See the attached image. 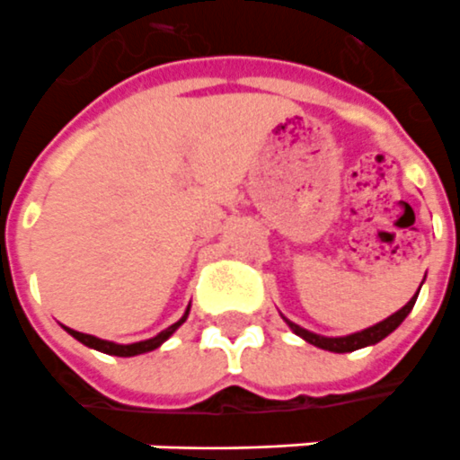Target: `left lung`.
<instances>
[{
	"label": "left lung",
	"mask_w": 460,
	"mask_h": 460,
	"mask_svg": "<svg viewBox=\"0 0 460 460\" xmlns=\"http://www.w3.org/2000/svg\"><path fill=\"white\" fill-rule=\"evenodd\" d=\"M417 295H420V290H417ZM417 295H414V297H411L402 309H397L394 314H390L387 319H383V322H377L376 326H368V329H363V332H356V334L336 336V339H332V336L312 334V332L302 329V326L295 324V322H290V319H285V322L290 324V329L295 332V334L302 336V339L312 343V346H319V349H324V351H334V353L358 351V349H363V346H373V343L383 341L387 334H393L394 329H397V326L404 322V316L411 312L414 302H417Z\"/></svg>",
	"instance_id": "1"
}]
</instances>
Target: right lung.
I'll return each mask as SVG.
<instances>
[{
  "label": "right lung",
  "mask_w": 460,
  "mask_h": 460,
  "mask_svg": "<svg viewBox=\"0 0 460 460\" xmlns=\"http://www.w3.org/2000/svg\"><path fill=\"white\" fill-rule=\"evenodd\" d=\"M187 314H190V307H187V312L182 314V319H180V322H175L172 326H168L165 332H161L158 336H153V339H146V341H136V343L104 341V339H97V336L80 334V332H75V329H67V326H66V332L70 336H75V339H77L80 343H84V346L94 349V351H102V353H109V356H121V358H128V356H138V353L153 351V349H158L163 341H168L170 336L175 334V329H178V326L185 322Z\"/></svg>",
  "instance_id": "obj_1"
}]
</instances>
